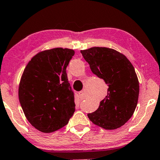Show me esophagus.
Instances as JSON below:
<instances>
[{"mask_svg":"<svg viewBox=\"0 0 160 160\" xmlns=\"http://www.w3.org/2000/svg\"><path fill=\"white\" fill-rule=\"evenodd\" d=\"M79 96H80V99H84L86 98V95H85V92H84L83 91H80V92H79Z\"/></svg>","mask_w":160,"mask_h":160,"instance_id":"34e87169","label":"esophagus"}]
</instances>
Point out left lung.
<instances>
[{
    "label": "left lung",
    "mask_w": 160,
    "mask_h": 160,
    "mask_svg": "<svg viewBox=\"0 0 160 160\" xmlns=\"http://www.w3.org/2000/svg\"><path fill=\"white\" fill-rule=\"evenodd\" d=\"M81 53L93 74L108 86L107 96L88 117L105 129L121 127L133 115L138 100L139 82L133 65L124 55L107 47H92Z\"/></svg>",
    "instance_id": "obj_1"
}]
</instances>
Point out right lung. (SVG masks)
<instances>
[{"instance_id": "right-lung-1", "label": "right lung", "mask_w": 160, "mask_h": 160, "mask_svg": "<svg viewBox=\"0 0 160 160\" xmlns=\"http://www.w3.org/2000/svg\"><path fill=\"white\" fill-rule=\"evenodd\" d=\"M74 55L70 49L43 51L24 70L19 87L20 104L27 120L42 132L64 127L74 114V92L66 73Z\"/></svg>"}]
</instances>
